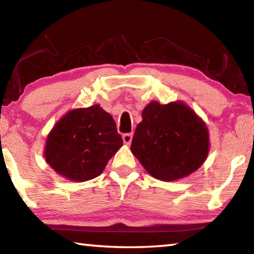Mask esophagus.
<instances>
[{
  "mask_svg": "<svg viewBox=\"0 0 254 254\" xmlns=\"http://www.w3.org/2000/svg\"><path fill=\"white\" fill-rule=\"evenodd\" d=\"M132 136L133 134L132 133H126V134H123V142L127 143V144H130L131 141H132Z\"/></svg>",
  "mask_w": 254,
  "mask_h": 254,
  "instance_id": "obj_1",
  "label": "esophagus"
}]
</instances>
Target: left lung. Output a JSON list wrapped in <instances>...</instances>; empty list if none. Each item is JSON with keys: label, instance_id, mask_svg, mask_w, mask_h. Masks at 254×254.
Masks as SVG:
<instances>
[{"label": "left lung", "instance_id": "8db88e82", "mask_svg": "<svg viewBox=\"0 0 254 254\" xmlns=\"http://www.w3.org/2000/svg\"><path fill=\"white\" fill-rule=\"evenodd\" d=\"M204 122L180 102H151L142 112L131 150L148 173L160 180H176L194 173L208 154Z\"/></svg>", "mask_w": 254, "mask_h": 254}]
</instances>
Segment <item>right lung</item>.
<instances>
[{
  "label": "right lung",
  "mask_w": 254,
  "mask_h": 254,
  "mask_svg": "<svg viewBox=\"0 0 254 254\" xmlns=\"http://www.w3.org/2000/svg\"><path fill=\"white\" fill-rule=\"evenodd\" d=\"M122 144L113 118L94 105L59 120L47 139L45 157L64 177L86 182L101 175Z\"/></svg>",
  "instance_id": "1"
}]
</instances>
